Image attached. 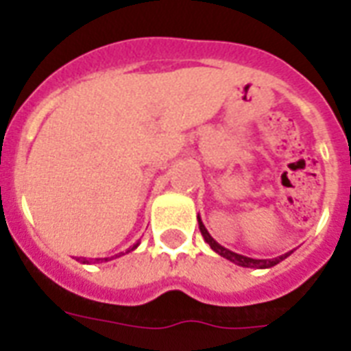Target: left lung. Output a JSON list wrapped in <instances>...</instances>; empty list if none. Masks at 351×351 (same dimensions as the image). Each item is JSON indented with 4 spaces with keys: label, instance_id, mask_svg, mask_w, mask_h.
Masks as SVG:
<instances>
[{
    "label": "left lung",
    "instance_id": "1",
    "mask_svg": "<svg viewBox=\"0 0 351 351\" xmlns=\"http://www.w3.org/2000/svg\"><path fill=\"white\" fill-rule=\"evenodd\" d=\"M198 219V228H200V233H202L204 240L208 242L209 245H211V250L215 251V253H219L220 256H224V258H228L230 262H233V264H237V266H242V267H255V269H266V267H273L277 266L278 262H282L286 256H289L293 251H288V253H284V255L277 256V258H250V256H244V255H239V253H234V251L228 250V247H224V245H220L217 240L209 234V231L206 230V226H204L202 219L200 217H197Z\"/></svg>",
    "mask_w": 351,
    "mask_h": 351
}]
</instances>
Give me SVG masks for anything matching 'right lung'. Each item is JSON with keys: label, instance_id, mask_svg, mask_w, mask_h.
Returning <instances> with one entry per match:
<instances>
[{"label": "right lung", "instance_id": "right-lung-1", "mask_svg": "<svg viewBox=\"0 0 351 351\" xmlns=\"http://www.w3.org/2000/svg\"><path fill=\"white\" fill-rule=\"evenodd\" d=\"M138 244H140V242H136V244L132 245V247H129V250H127L125 253H129V251H132V250H136ZM125 253H118V255L106 256V258H96V261H89V258H76V261H80V262H82V264H90V262H107V261H112V258H118V256H121V255H125Z\"/></svg>", "mask_w": 351, "mask_h": 351}]
</instances>
